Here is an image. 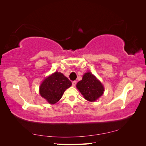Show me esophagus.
I'll list each match as a JSON object with an SVG mask.
<instances>
[{
  "label": "esophagus",
  "mask_w": 146,
  "mask_h": 146,
  "mask_svg": "<svg viewBox=\"0 0 146 146\" xmlns=\"http://www.w3.org/2000/svg\"><path fill=\"white\" fill-rule=\"evenodd\" d=\"M72 86H76V81H73L72 83Z\"/></svg>",
  "instance_id": "34e87169"
}]
</instances>
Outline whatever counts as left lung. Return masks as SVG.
Masks as SVG:
<instances>
[{
    "instance_id": "1",
    "label": "left lung",
    "mask_w": 146,
    "mask_h": 146,
    "mask_svg": "<svg viewBox=\"0 0 146 146\" xmlns=\"http://www.w3.org/2000/svg\"><path fill=\"white\" fill-rule=\"evenodd\" d=\"M76 87L83 98L89 102H95L104 94V86L91 72L84 74L82 80L79 81Z\"/></svg>"
}]
</instances>
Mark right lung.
<instances>
[{
    "mask_svg": "<svg viewBox=\"0 0 146 146\" xmlns=\"http://www.w3.org/2000/svg\"><path fill=\"white\" fill-rule=\"evenodd\" d=\"M71 85V82L67 77L56 71L44 78L39 86V92L42 98L52 105L61 99L66 90Z\"/></svg>",
    "mask_w": 146,
    "mask_h": 146,
    "instance_id": "right-lung-1",
    "label": "right lung"
}]
</instances>
